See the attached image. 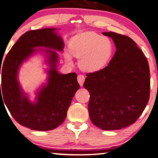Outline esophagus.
Segmentation results:
<instances>
[{
  "label": "esophagus",
  "instance_id": "34e87169",
  "mask_svg": "<svg viewBox=\"0 0 158 158\" xmlns=\"http://www.w3.org/2000/svg\"><path fill=\"white\" fill-rule=\"evenodd\" d=\"M85 77L84 75H81V74L78 75L77 80H78V82L79 83V85H80V86L83 85V83H84V81H85Z\"/></svg>",
  "mask_w": 158,
  "mask_h": 158
}]
</instances>
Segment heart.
Returning <instances> with one entry per match:
<instances>
[{"label": "heart", "mask_w": 158, "mask_h": 158, "mask_svg": "<svg viewBox=\"0 0 158 158\" xmlns=\"http://www.w3.org/2000/svg\"><path fill=\"white\" fill-rule=\"evenodd\" d=\"M71 53L79 59V66L83 71L95 72L104 69L112 57L114 45L109 38L93 32H85L76 35L69 44ZM65 59L72 64V57L65 53Z\"/></svg>", "instance_id": "obj_1"}]
</instances>
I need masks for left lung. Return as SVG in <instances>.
Returning a JSON list of instances; mask_svg holds the SVG:
<instances>
[{"mask_svg": "<svg viewBox=\"0 0 158 158\" xmlns=\"http://www.w3.org/2000/svg\"><path fill=\"white\" fill-rule=\"evenodd\" d=\"M116 52L104 69L86 74L84 87L89 93L88 111L95 126L105 131L133 124L144 110L150 94L147 59L131 38L114 32Z\"/></svg>", "mask_w": 158, "mask_h": 158, "instance_id": "8db88e82", "label": "left lung"}]
</instances>
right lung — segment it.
Here are the masks:
<instances>
[{"mask_svg": "<svg viewBox=\"0 0 158 158\" xmlns=\"http://www.w3.org/2000/svg\"><path fill=\"white\" fill-rule=\"evenodd\" d=\"M55 30L44 28L26 32L11 47L2 65L1 101L4 99L3 103L4 101L18 123L34 131H51L61 125L73 95L79 89L77 73L57 72L58 56L50 49L46 50L50 64L49 80L47 86L38 93L36 103L30 102L19 87L17 79L18 69L24 60L37 51L35 47L63 50L64 44L54 32Z\"/></svg>", "mask_w": 158, "mask_h": 158, "instance_id": "right-lung-1", "label": "right lung"}]
</instances>
